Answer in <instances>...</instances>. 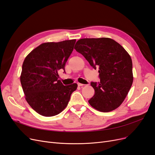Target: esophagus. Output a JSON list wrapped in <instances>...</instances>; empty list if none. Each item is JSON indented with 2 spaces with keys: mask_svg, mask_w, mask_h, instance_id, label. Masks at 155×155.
<instances>
[{
  "mask_svg": "<svg viewBox=\"0 0 155 155\" xmlns=\"http://www.w3.org/2000/svg\"><path fill=\"white\" fill-rule=\"evenodd\" d=\"M78 86H79V87H81V86L85 85H84V84H82V83H78Z\"/></svg>",
  "mask_w": 155,
  "mask_h": 155,
  "instance_id": "34e87169",
  "label": "esophagus"
}]
</instances>
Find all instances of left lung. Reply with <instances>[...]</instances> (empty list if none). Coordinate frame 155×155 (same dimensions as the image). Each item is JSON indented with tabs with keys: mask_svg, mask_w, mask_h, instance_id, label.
<instances>
[{
	"mask_svg": "<svg viewBox=\"0 0 155 155\" xmlns=\"http://www.w3.org/2000/svg\"><path fill=\"white\" fill-rule=\"evenodd\" d=\"M74 48L91 67L98 68L100 82H91L95 93L88 100L89 104L100 112L117 109L124 101L133 81L129 54L118 43L107 37L81 39Z\"/></svg>",
	"mask_w": 155,
	"mask_h": 155,
	"instance_id": "8db88e82",
	"label": "left lung"
}]
</instances>
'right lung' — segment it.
I'll list each match as a JSON object with an SVG mask.
<instances>
[{
  "label": "right lung",
  "mask_w": 155,
  "mask_h": 155,
  "mask_svg": "<svg viewBox=\"0 0 155 155\" xmlns=\"http://www.w3.org/2000/svg\"><path fill=\"white\" fill-rule=\"evenodd\" d=\"M76 39L40 45L28 55L22 67L21 85L26 100L37 113L53 116L67 106L78 85H63L58 80V70L63 69L74 50Z\"/></svg>",
  "instance_id": "add662e5"
}]
</instances>
